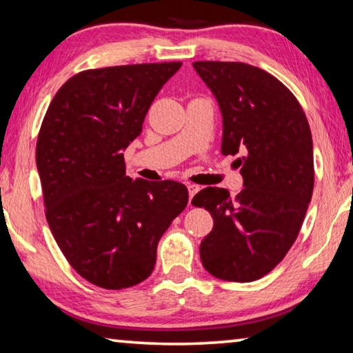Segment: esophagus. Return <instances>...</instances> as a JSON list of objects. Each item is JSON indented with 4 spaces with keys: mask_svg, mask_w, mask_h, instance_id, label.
Listing matches in <instances>:
<instances>
[{
    "mask_svg": "<svg viewBox=\"0 0 353 353\" xmlns=\"http://www.w3.org/2000/svg\"><path fill=\"white\" fill-rule=\"evenodd\" d=\"M187 188H188V194H190V205H192V198L199 192V187L194 185V183H188Z\"/></svg>",
    "mask_w": 353,
    "mask_h": 353,
    "instance_id": "obj_1",
    "label": "esophagus"
}]
</instances>
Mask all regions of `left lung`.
Segmentation results:
<instances>
[{
  "label": "left lung",
  "mask_w": 353,
  "mask_h": 353,
  "mask_svg": "<svg viewBox=\"0 0 353 353\" xmlns=\"http://www.w3.org/2000/svg\"><path fill=\"white\" fill-rule=\"evenodd\" d=\"M193 67L220 105L221 152H243L236 160L243 177L236 198L207 187L192 201L214 218L201 262L215 278L250 283L272 272L300 232L314 188L311 128L294 94L259 67L221 61Z\"/></svg>",
  "instance_id": "8db88e82"
}]
</instances>
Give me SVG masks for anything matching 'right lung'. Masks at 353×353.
<instances>
[{
    "mask_svg": "<svg viewBox=\"0 0 353 353\" xmlns=\"http://www.w3.org/2000/svg\"><path fill=\"white\" fill-rule=\"evenodd\" d=\"M181 65L80 72L59 88L43 117L36 163L48 226L78 275L99 288L144 281L155 267L159 240L187 207L183 183L133 181L122 154Z\"/></svg>",
    "mask_w": 353,
    "mask_h": 353,
    "instance_id": "1",
    "label": "right lung"
}]
</instances>
